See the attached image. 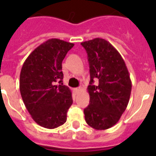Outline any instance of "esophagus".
<instances>
[{
    "label": "esophagus",
    "instance_id": "esophagus-1",
    "mask_svg": "<svg viewBox=\"0 0 156 156\" xmlns=\"http://www.w3.org/2000/svg\"><path fill=\"white\" fill-rule=\"evenodd\" d=\"M80 89H81V88H80V87L76 88V89H75V91H76V92H79V91H80Z\"/></svg>",
    "mask_w": 156,
    "mask_h": 156
}]
</instances>
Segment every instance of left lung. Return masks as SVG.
I'll use <instances>...</instances> for the list:
<instances>
[{
  "label": "left lung",
  "instance_id": "8db88e82",
  "mask_svg": "<svg viewBox=\"0 0 156 156\" xmlns=\"http://www.w3.org/2000/svg\"><path fill=\"white\" fill-rule=\"evenodd\" d=\"M87 53L90 104L84 108L87 123L95 129L111 128L126 110L131 93V80L124 60L108 41L94 38L81 43ZM95 79L99 83L94 85Z\"/></svg>",
  "mask_w": 156,
  "mask_h": 156
}]
</instances>
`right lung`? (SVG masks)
I'll return each instance as SVG.
<instances>
[{"mask_svg":"<svg viewBox=\"0 0 156 156\" xmlns=\"http://www.w3.org/2000/svg\"><path fill=\"white\" fill-rule=\"evenodd\" d=\"M73 46L62 40H48L30 54L22 67V98L33 119L43 127L55 129L66 122L73 98L62 83V63ZM57 82L60 84L55 85Z\"/></svg>","mask_w":156,"mask_h":156,"instance_id":"obj_1","label":"right lung"}]
</instances>
